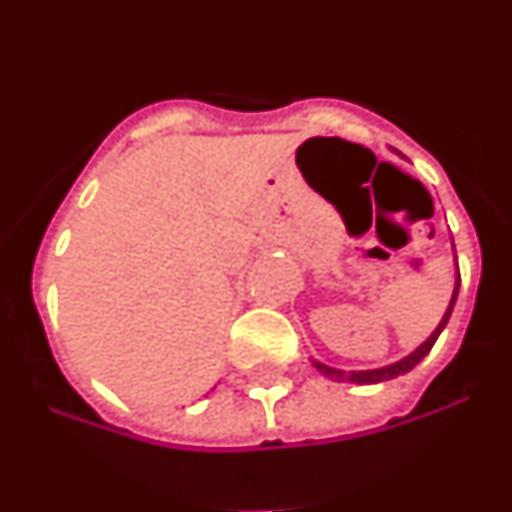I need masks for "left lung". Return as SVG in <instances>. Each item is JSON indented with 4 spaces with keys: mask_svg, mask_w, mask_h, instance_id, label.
<instances>
[{
    "mask_svg": "<svg viewBox=\"0 0 512 512\" xmlns=\"http://www.w3.org/2000/svg\"><path fill=\"white\" fill-rule=\"evenodd\" d=\"M459 271H456V284H454V295H451V302L449 307H446V312H443L441 323L436 325V330H433L431 336L425 338L423 343H420L418 348H415L413 354H408L405 359L395 361V364L390 366H379V369H366V372H343V369H333V366H325L320 364V361H312L315 364V369H318L320 374H325V377L336 379V382H356V384H377V382H387V379H395L400 377V374H408L413 366H418L420 361L428 356V351L433 348V343L438 341V336H441V330L446 328V323H449L451 318V310H454L456 305V295H459Z\"/></svg>",
    "mask_w": 512,
    "mask_h": 512,
    "instance_id": "left-lung-1",
    "label": "left lung"
}]
</instances>
